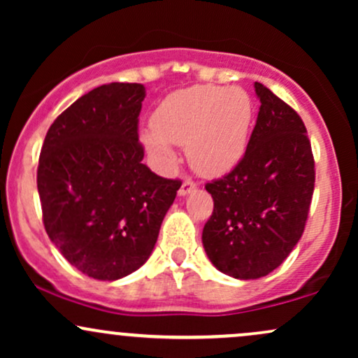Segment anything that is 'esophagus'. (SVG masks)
Returning <instances> with one entry per match:
<instances>
[{
    "instance_id": "obj_1",
    "label": "esophagus",
    "mask_w": 358,
    "mask_h": 358,
    "mask_svg": "<svg viewBox=\"0 0 358 358\" xmlns=\"http://www.w3.org/2000/svg\"><path fill=\"white\" fill-rule=\"evenodd\" d=\"M195 188H196L195 182H192L190 178H187V180H185V182L182 183V187H180V190H178V195H180V196H185V195H188V193L195 192Z\"/></svg>"
}]
</instances>
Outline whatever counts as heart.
<instances>
[{"mask_svg": "<svg viewBox=\"0 0 358 358\" xmlns=\"http://www.w3.org/2000/svg\"><path fill=\"white\" fill-rule=\"evenodd\" d=\"M252 99L241 87L193 85L170 94L153 114L143 145L173 165L171 145L187 146L193 170L205 176L231 171L245 153L252 124Z\"/></svg>", "mask_w": 358, "mask_h": 358, "instance_id": "b5f03b06", "label": "heart"}]
</instances>
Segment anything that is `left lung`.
Masks as SVG:
<instances>
[{"label":"left lung","mask_w":358,"mask_h":358,"mask_svg":"<svg viewBox=\"0 0 358 358\" xmlns=\"http://www.w3.org/2000/svg\"><path fill=\"white\" fill-rule=\"evenodd\" d=\"M248 150L231 173L205 185L213 212L202 242L212 264L236 279L269 274L301 239L315 190V159L301 117L266 85Z\"/></svg>","instance_id":"obj_1"}]
</instances>
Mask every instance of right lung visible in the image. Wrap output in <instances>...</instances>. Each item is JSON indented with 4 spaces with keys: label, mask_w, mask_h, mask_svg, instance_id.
I'll return each instance as SVG.
<instances>
[{
    "label": "right lung",
    "mask_w": 358,
    "mask_h": 358,
    "mask_svg": "<svg viewBox=\"0 0 358 358\" xmlns=\"http://www.w3.org/2000/svg\"><path fill=\"white\" fill-rule=\"evenodd\" d=\"M141 84L92 89L53 121L36 171L43 225L89 278L116 281L148 261L180 180L143 165Z\"/></svg>",
    "instance_id": "obj_1"
}]
</instances>
